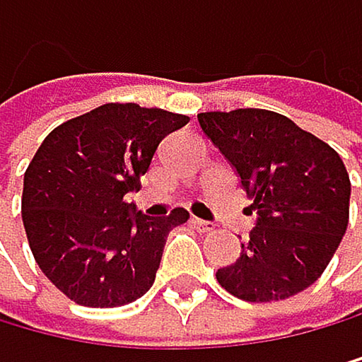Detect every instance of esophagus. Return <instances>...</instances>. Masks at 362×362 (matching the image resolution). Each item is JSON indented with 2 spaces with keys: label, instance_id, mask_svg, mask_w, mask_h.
<instances>
[{
  "label": "esophagus",
  "instance_id": "1",
  "mask_svg": "<svg viewBox=\"0 0 362 362\" xmlns=\"http://www.w3.org/2000/svg\"><path fill=\"white\" fill-rule=\"evenodd\" d=\"M192 224L199 233H213L215 231V224L213 222H206V220H199V217H192Z\"/></svg>",
  "mask_w": 362,
  "mask_h": 362
}]
</instances>
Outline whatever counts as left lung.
Wrapping results in <instances>:
<instances>
[{
	"instance_id": "1",
	"label": "left lung",
	"mask_w": 362,
	"mask_h": 362,
	"mask_svg": "<svg viewBox=\"0 0 362 362\" xmlns=\"http://www.w3.org/2000/svg\"><path fill=\"white\" fill-rule=\"evenodd\" d=\"M202 131L231 163L256 226L220 286L245 301H279L322 276L349 224L351 183L336 149L263 108L199 113Z\"/></svg>"
}]
</instances>
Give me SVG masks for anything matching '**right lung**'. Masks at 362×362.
Listing matches in <instances>:
<instances>
[{"instance_id":"1","label":"right lung","mask_w":362,"mask_h":362,"mask_svg":"<svg viewBox=\"0 0 362 362\" xmlns=\"http://www.w3.org/2000/svg\"><path fill=\"white\" fill-rule=\"evenodd\" d=\"M188 117L138 104H104L63 122L24 172L22 222L45 276L90 308H115L151 288L163 247L188 211L147 217L127 204L160 140Z\"/></svg>"}]
</instances>
